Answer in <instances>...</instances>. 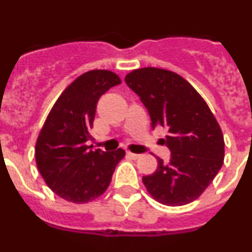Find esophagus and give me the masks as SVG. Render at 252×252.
Segmentation results:
<instances>
[{"mask_svg":"<svg viewBox=\"0 0 252 252\" xmlns=\"http://www.w3.org/2000/svg\"><path fill=\"white\" fill-rule=\"evenodd\" d=\"M127 155L131 158V159H133V160H135V159H139V158H140V154L131 153V151H127Z\"/></svg>","mask_w":252,"mask_h":252,"instance_id":"1","label":"esophagus"}]
</instances>
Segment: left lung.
<instances>
[{
    "label": "left lung",
    "mask_w": 252,
    "mask_h": 252,
    "mask_svg": "<svg viewBox=\"0 0 252 252\" xmlns=\"http://www.w3.org/2000/svg\"><path fill=\"white\" fill-rule=\"evenodd\" d=\"M125 82L148 108L153 127L168 131L162 144L170 150V161L159 158L155 173L142 177L146 190L165 206L195 201L224 159L223 135L212 111L192 84L166 69H135Z\"/></svg>",
    "instance_id": "obj_1"
}]
</instances>
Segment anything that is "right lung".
I'll return each mask as SVG.
<instances>
[{"instance_id": "right-lung-1", "label": "right lung", "mask_w": 252, "mask_h": 252, "mask_svg": "<svg viewBox=\"0 0 252 252\" xmlns=\"http://www.w3.org/2000/svg\"><path fill=\"white\" fill-rule=\"evenodd\" d=\"M121 83L116 73L95 69L66 87L46 117L35 145V160L46 186L60 198L88 203L103 194L125 150L92 151L95 107L99 97Z\"/></svg>"}]
</instances>
